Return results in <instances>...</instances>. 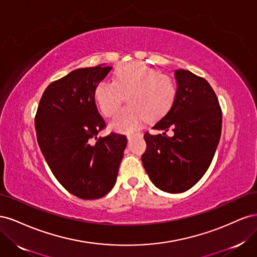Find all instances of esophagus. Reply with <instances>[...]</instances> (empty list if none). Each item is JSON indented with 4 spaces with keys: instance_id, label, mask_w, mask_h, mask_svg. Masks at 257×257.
Segmentation results:
<instances>
[{
    "instance_id": "34e87169",
    "label": "esophagus",
    "mask_w": 257,
    "mask_h": 257,
    "mask_svg": "<svg viewBox=\"0 0 257 257\" xmlns=\"http://www.w3.org/2000/svg\"><path fill=\"white\" fill-rule=\"evenodd\" d=\"M126 137H127L128 141L131 142L132 139L135 138V137H142V134H139V133H137V134H128V135H126Z\"/></svg>"
}]
</instances>
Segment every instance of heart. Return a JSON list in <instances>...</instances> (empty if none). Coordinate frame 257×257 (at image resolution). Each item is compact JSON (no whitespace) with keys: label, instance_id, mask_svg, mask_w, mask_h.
<instances>
[{"label":"heart","instance_id":"1","mask_svg":"<svg viewBox=\"0 0 257 257\" xmlns=\"http://www.w3.org/2000/svg\"><path fill=\"white\" fill-rule=\"evenodd\" d=\"M99 111L107 118L120 108L126 95L127 107L110 121L109 127L119 133H133L143 121L158 120L173 107L177 85L172 77L143 63L120 65L112 74V82L100 81L93 92Z\"/></svg>","mask_w":257,"mask_h":257}]
</instances>
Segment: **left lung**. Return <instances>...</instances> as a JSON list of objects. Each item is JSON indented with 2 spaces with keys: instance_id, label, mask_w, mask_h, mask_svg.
I'll use <instances>...</instances> for the list:
<instances>
[{
  "instance_id": "left-lung-1",
  "label": "left lung",
  "mask_w": 257,
  "mask_h": 257,
  "mask_svg": "<svg viewBox=\"0 0 257 257\" xmlns=\"http://www.w3.org/2000/svg\"><path fill=\"white\" fill-rule=\"evenodd\" d=\"M177 96L170 110L145 134L142 161L152 183L167 193L195 185L211 164L221 137L222 111L209 82L185 69H176ZM172 128L174 136L166 132Z\"/></svg>"
}]
</instances>
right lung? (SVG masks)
Here are the masks:
<instances>
[{
	"label": "right lung",
	"mask_w": 257,
	"mask_h": 257,
	"mask_svg": "<svg viewBox=\"0 0 257 257\" xmlns=\"http://www.w3.org/2000/svg\"><path fill=\"white\" fill-rule=\"evenodd\" d=\"M111 68L105 64L78 68L51 82L35 116L37 143L52 174L81 199L110 192L127 144L125 135L116 133L97 138L105 122L93 92Z\"/></svg>",
	"instance_id": "obj_1"
}]
</instances>
